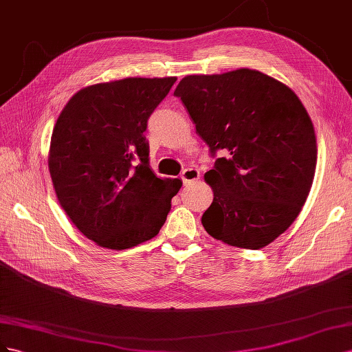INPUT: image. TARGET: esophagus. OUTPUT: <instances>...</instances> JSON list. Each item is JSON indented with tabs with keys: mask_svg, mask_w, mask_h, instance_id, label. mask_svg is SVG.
<instances>
[{
	"mask_svg": "<svg viewBox=\"0 0 352 352\" xmlns=\"http://www.w3.org/2000/svg\"><path fill=\"white\" fill-rule=\"evenodd\" d=\"M199 178H200V174L196 168H186L182 173V179H183L184 186L197 182Z\"/></svg>",
	"mask_w": 352,
	"mask_h": 352,
	"instance_id": "1",
	"label": "esophagus"
}]
</instances>
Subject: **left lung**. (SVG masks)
Listing matches in <instances>:
<instances>
[{"label":"left lung","mask_w":352,"mask_h":352,"mask_svg":"<svg viewBox=\"0 0 352 352\" xmlns=\"http://www.w3.org/2000/svg\"><path fill=\"white\" fill-rule=\"evenodd\" d=\"M182 98L210 153L205 174L214 200L202 215L206 233L227 245L261 249L294 223L313 184L317 142L298 96L259 70L187 75Z\"/></svg>","instance_id":"1"}]
</instances>
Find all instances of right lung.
Here are the masks:
<instances>
[{
    "label": "right lung",
    "instance_id": "add662e5",
    "mask_svg": "<svg viewBox=\"0 0 352 352\" xmlns=\"http://www.w3.org/2000/svg\"><path fill=\"white\" fill-rule=\"evenodd\" d=\"M177 81L125 78L72 96L57 118L48 169L60 206L102 248L129 249L153 239L183 183L148 166L147 119Z\"/></svg>",
    "mask_w": 352,
    "mask_h": 352
}]
</instances>
